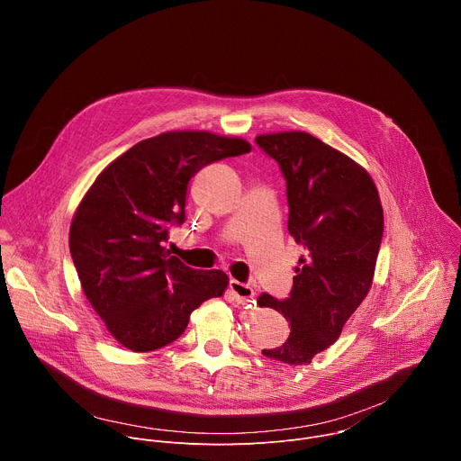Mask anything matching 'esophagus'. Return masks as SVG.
Listing matches in <instances>:
<instances>
[{"instance_id": "34e87169", "label": "esophagus", "mask_w": 461, "mask_h": 461, "mask_svg": "<svg viewBox=\"0 0 461 461\" xmlns=\"http://www.w3.org/2000/svg\"><path fill=\"white\" fill-rule=\"evenodd\" d=\"M229 290H230V294H232V299H234L238 304H249L250 301H254V290H252L250 285H245V283H241V281L230 279Z\"/></svg>"}]
</instances>
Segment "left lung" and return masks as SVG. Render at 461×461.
Instances as JSON below:
<instances>
[{"label":"left lung","mask_w":461,"mask_h":461,"mask_svg":"<svg viewBox=\"0 0 461 461\" xmlns=\"http://www.w3.org/2000/svg\"><path fill=\"white\" fill-rule=\"evenodd\" d=\"M286 180L288 232L306 250L290 295L258 297L290 324L279 348L263 355L303 366L330 348L371 288L384 236V212L371 176L351 158L303 133L256 137Z\"/></svg>","instance_id":"1"}]
</instances>
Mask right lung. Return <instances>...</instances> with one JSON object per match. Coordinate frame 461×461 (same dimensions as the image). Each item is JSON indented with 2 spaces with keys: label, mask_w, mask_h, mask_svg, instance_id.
<instances>
[{
  "label": "right lung",
  "mask_w": 461,
  "mask_h": 461,
  "mask_svg": "<svg viewBox=\"0 0 461 461\" xmlns=\"http://www.w3.org/2000/svg\"><path fill=\"white\" fill-rule=\"evenodd\" d=\"M250 151L241 139L169 131L113 160L94 182L70 227L81 286L108 331L131 351L176 340L191 312L223 295L221 270H194L166 249L185 221L191 178L205 166Z\"/></svg>",
  "instance_id": "obj_1"
}]
</instances>
